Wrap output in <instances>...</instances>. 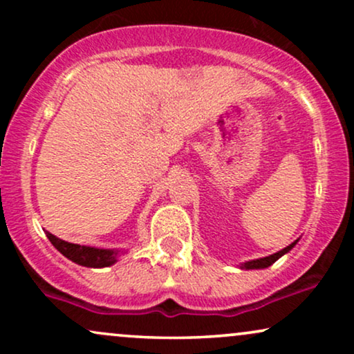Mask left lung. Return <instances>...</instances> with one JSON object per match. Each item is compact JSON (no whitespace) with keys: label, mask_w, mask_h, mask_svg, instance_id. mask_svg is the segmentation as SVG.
<instances>
[{"label":"left lung","mask_w":354,"mask_h":354,"mask_svg":"<svg viewBox=\"0 0 354 354\" xmlns=\"http://www.w3.org/2000/svg\"><path fill=\"white\" fill-rule=\"evenodd\" d=\"M296 243H298V239H296V241L291 243L290 246L283 248V250H281V251H278V253H274V254H270V256H265V258H259V259H251V261L241 263V266H239V268H241V270H265V268H268V266H271V265H273L274 261H278V259L281 258L283 254L290 253V251L293 250V248H295Z\"/></svg>","instance_id":"1"}]
</instances>
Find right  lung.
I'll use <instances>...</instances> for the list:
<instances>
[{"instance_id":"obj_1","label":"right lung","mask_w":354,"mask_h":354,"mask_svg":"<svg viewBox=\"0 0 354 354\" xmlns=\"http://www.w3.org/2000/svg\"><path fill=\"white\" fill-rule=\"evenodd\" d=\"M46 236L51 245L59 251L61 254L66 256L73 263L86 268H106L115 265L120 256V250H104V248H93L84 245H75V243L63 241L56 238L50 231H46ZM123 253V251H121Z\"/></svg>"}]
</instances>
